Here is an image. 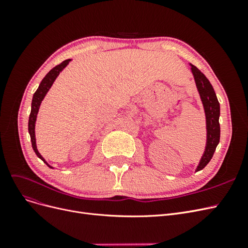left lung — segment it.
Returning <instances> with one entry per match:
<instances>
[{
    "mask_svg": "<svg viewBox=\"0 0 248 248\" xmlns=\"http://www.w3.org/2000/svg\"><path fill=\"white\" fill-rule=\"evenodd\" d=\"M191 71L193 73L194 79L199 90L201 99L204 104L206 120H207V146L205 153L202 155L200 161L198 170L204 169L209 161L212 159L215 149L218 145L220 139V125H219V115L220 107L217 100L216 94L212 85L210 84L205 74L200 71L196 66L191 65Z\"/></svg>",
    "mask_w": 248,
    "mask_h": 248,
    "instance_id": "8db88e82",
    "label": "left lung"
}]
</instances>
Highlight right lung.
Wrapping results in <instances>:
<instances>
[{
  "label": "right lung",
  "mask_w": 248,
  "mask_h": 248,
  "mask_svg": "<svg viewBox=\"0 0 248 248\" xmlns=\"http://www.w3.org/2000/svg\"><path fill=\"white\" fill-rule=\"evenodd\" d=\"M69 62H70V60H66V61L62 62L61 64H59L56 67H54V68H52L46 74V76L44 77V78L40 82L38 89L36 90V92L33 95L32 107H31V114H30V117H29V133H30V137H31L32 147H33L34 152L36 153V155L38 156L39 158L44 163H46V166L48 168H50V169H51V167L49 166V164L46 160H44L43 157L38 152V150H37L36 139H35V123H36L37 114H38V110H39V107H40V104H41V101L44 98V96H46V93L48 92V90L50 89L51 85L54 84V81H55V79L57 78V77L60 74V72H61L67 65H68Z\"/></svg>",
  "instance_id": "1"
}]
</instances>
